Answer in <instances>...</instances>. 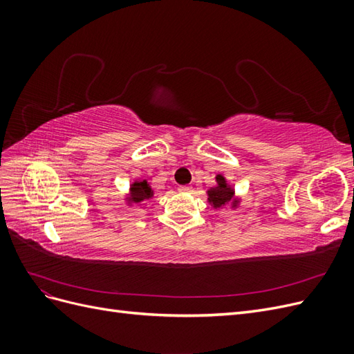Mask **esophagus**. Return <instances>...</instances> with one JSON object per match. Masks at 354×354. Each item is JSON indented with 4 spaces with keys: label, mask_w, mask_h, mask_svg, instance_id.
<instances>
[{
    "label": "esophagus",
    "mask_w": 354,
    "mask_h": 354,
    "mask_svg": "<svg viewBox=\"0 0 354 354\" xmlns=\"http://www.w3.org/2000/svg\"><path fill=\"white\" fill-rule=\"evenodd\" d=\"M178 192H186V194H190L192 187H189V186H180V187H178Z\"/></svg>",
    "instance_id": "1"
}]
</instances>
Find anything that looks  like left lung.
I'll return each mask as SVG.
<instances>
[{
  "mask_svg": "<svg viewBox=\"0 0 354 354\" xmlns=\"http://www.w3.org/2000/svg\"><path fill=\"white\" fill-rule=\"evenodd\" d=\"M216 180L218 185L208 190V202L214 208H221L233 199L234 190L226 183V178H224L221 174H218L216 177Z\"/></svg>",
  "mask_w": 354,
  "mask_h": 354,
  "instance_id": "left-lung-1",
  "label": "left lung"
}]
</instances>
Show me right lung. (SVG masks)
I'll use <instances>...</instances> for the list:
<instances>
[{
  "mask_svg": "<svg viewBox=\"0 0 354 354\" xmlns=\"http://www.w3.org/2000/svg\"><path fill=\"white\" fill-rule=\"evenodd\" d=\"M153 196V190L152 187L147 185L146 180L140 181H134L130 187V198H127L130 202L134 203H140L143 201H149Z\"/></svg>",
  "mask_w": 354,
  "mask_h": 354,
  "instance_id": "1",
  "label": "right lung"
}]
</instances>
